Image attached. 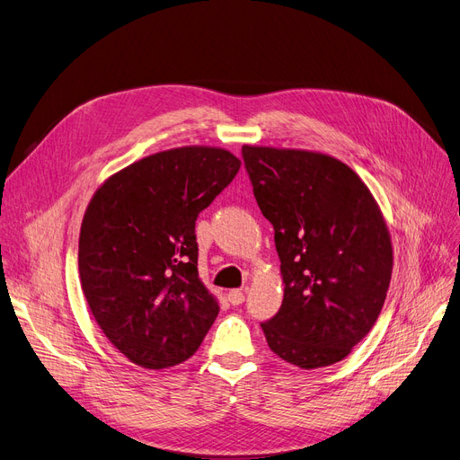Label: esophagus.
Here are the masks:
<instances>
[{
	"label": "esophagus",
	"instance_id": "1",
	"mask_svg": "<svg viewBox=\"0 0 460 460\" xmlns=\"http://www.w3.org/2000/svg\"><path fill=\"white\" fill-rule=\"evenodd\" d=\"M244 296H246V288H233V291L227 293V300L233 304V305H240L244 302Z\"/></svg>",
	"mask_w": 460,
	"mask_h": 460
}]
</instances>
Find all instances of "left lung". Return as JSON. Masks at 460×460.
<instances>
[{"label":"left lung","instance_id":"obj_1","mask_svg":"<svg viewBox=\"0 0 460 460\" xmlns=\"http://www.w3.org/2000/svg\"><path fill=\"white\" fill-rule=\"evenodd\" d=\"M253 196L274 226L283 304L261 328L300 369L337 364L376 323L392 279V236L373 193L333 156L243 147Z\"/></svg>","mask_w":460,"mask_h":460}]
</instances>
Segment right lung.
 <instances>
[{
    "label": "right lung",
    "mask_w": 460,
    "mask_h": 460,
    "mask_svg": "<svg viewBox=\"0 0 460 460\" xmlns=\"http://www.w3.org/2000/svg\"><path fill=\"white\" fill-rule=\"evenodd\" d=\"M220 147L145 156L104 181L84 214L80 283L96 324L132 364H182L217 317L199 279L196 220L238 173Z\"/></svg>",
    "instance_id": "right-lung-1"
}]
</instances>
